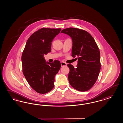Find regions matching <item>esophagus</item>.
I'll return each mask as SVG.
<instances>
[{
  "mask_svg": "<svg viewBox=\"0 0 123 123\" xmlns=\"http://www.w3.org/2000/svg\"><path fill=\"white\" fill-rule=\"evenodd\" d=\"M61 67H63V66H66L67 64L65 63L64 62H61Z\"/></svg>",
  "mask_w": 123,
  "mask_h": 123,
  "instance_id": "esophagus-1",
  "label": "esophagus"
}]
</instances>
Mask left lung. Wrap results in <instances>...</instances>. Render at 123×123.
<instances>
[{
  "label": "left lung",
  "instance_id": "obj_1",
  "mask_svg": "<svg viewBox=\"0 0 123 123\" xmlns=\"http://www.w3.org/2000/svg\"><path fill=\"white\" fill-rule=\"evenodd\" d=\"M61 33L72 40L71 56L78 59L76 68L70 64L68 75L70 85L79 91H86L94 86L100 70L99 49L93 37L87 31L75 28L63 29Z\"/></svg>",
  "mask_w": 123,
  "mask_h": 123
}]
</instances>
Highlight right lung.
Masks as SVG:
<instances>
[{
    "instance_id": "add662e5",
    "label": "right lung",
    "mask_w": 123,
    "mask_h": 123,
    "mask_svg": "<svg viewBox=\"0 0 123 123\" xmlns=\"http://www.w3.org/2000/svg\"><path fill=\"white\" fill-rule=\"evenodd\" d=\"M61 29L41 28L27 40L22 55L23 72L29 85L39 94L54 87V77L61 67L59 60L46 62L44 55L51 51L52 41Z\"/></svg>"
}]
</instances>
